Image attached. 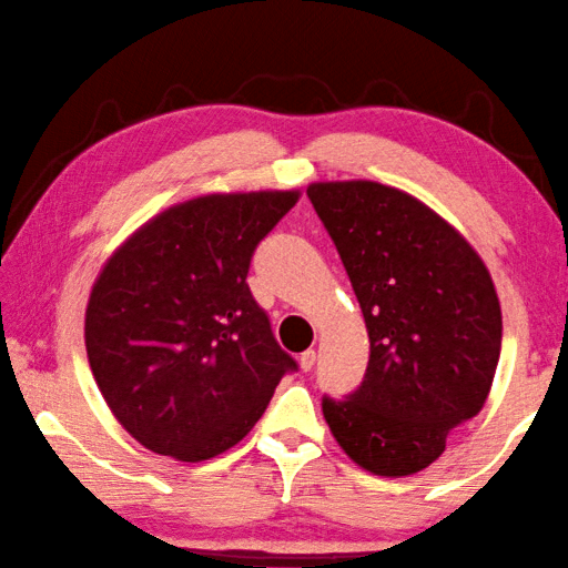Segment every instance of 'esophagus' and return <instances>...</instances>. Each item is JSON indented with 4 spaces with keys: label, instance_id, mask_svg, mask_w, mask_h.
Segmentation results:
<instances>
[{
    "label": "esophagus",
    "instance_id": "obj_1",
    "mask_svg": "<svg viewBox=\"0 0 568 568\" xmlns=\"http://www.w3.org/2000/svg\"><path fill=\"white\" fill-rule=\"evenodd\" d=\"M314 362H317V352H314V349H306V352H302L300 365H302V369H304V372H310V369L314 367Z\"/></svg>",
    "mask_w": 568,
    "mask_h": 568
}]
</instances>
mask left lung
Wrapping results in <instances>:
<instances>
[{
    "instance_id": "obj_1",
    "label": "left lung",
    "mask_w": 568,
    "mask_h": 568,
    "mask_svg": "<svg viewBox=\"0 0 568 568\" xmlns=\"http://www.w3.org/2000/svg\"><path fill=\"white\" fill-rule=\"evenodd\" d=\"M314 211L365 314L369 362L345 399H322L352 460L399 478L430 466L455 425L480 413L500 355L486 264L423 201L375 181L312 183Z\"/></svg>"
}]
</instances>
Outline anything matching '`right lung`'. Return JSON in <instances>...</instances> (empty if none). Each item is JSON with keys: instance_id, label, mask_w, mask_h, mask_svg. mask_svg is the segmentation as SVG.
Listing matches in <instances>:
<instances>
[{"instance_id": "1", "label": "right lung", "mask_w": 568, "mask_h": 568, "mask_svg": "<svg viewBox=\"0 0 568 568\" xmlns=\"http://www.w3.org/2000/svg\"><path fill=\"white\" fill-rule=\"evenodd\" d=\"M300 191L209 193L158 213L102 266L85 312L90 369L118 423L183 463L234 448L296 362L246 284Z\"/></svg>"}]
</instances>
